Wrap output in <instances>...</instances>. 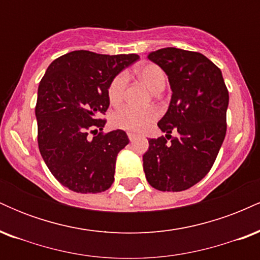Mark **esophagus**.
<instances>
[{"label":"esophagus","instance_id":"34e87169","mask_svg":"<svg viewBox=\"0 0 260 260\" xmlns=\"http://www.w3.org/2000/svg\"><path fill=\"white\" fill-rule=\"evenodd\" d=\"M128 138H129L131 142H133V140H136L137 138H138V134H136V133H128Z\"/></svg>","mask_w":260,"mask_h":260}]
</instances>
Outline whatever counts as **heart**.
<instances>
[{
    "instance_id": "b5f03b06",
    "label": "heart",
    "mask_w": 260,
    "mask_h": 260,
    "mask_svg": "<svg viewBox=\"0 0 260 260\" xmlns=\"http://www.w3.org/2000/svg\"><path fill=\"white\" fill-rule=\"evenodd\" d=\"M137 77L140 82L154 94L162 91L166 85V74L159 66L147 63L137 68ZM128 83L127 73H118L110 83L107 89V96L112 105H118L123 99L124 90ZM157 117L156 110L145 109L137 110L133 107H122L112 113L111 123L116 128L129 131V132H142Z\"/></svg>"
}]
</instances>
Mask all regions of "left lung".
Masks as SVG:
<instances>
[{"instance_id": "obj_1", "label": "left lung", "mask_w": 260, "mask_h": 260, "mask_svg": "<svg viewBox=\"0 0 260 260\" xmlns=\"http://www.w3.org/2000/svg\"><path fill=\"white\" fill-rule=\"evenodd\" d=\"M169 78L172 95L157 126L166 138L149 139L143 169L151 187L181 192L198 183L213 166L226 136L229 91L222 73L199 52L165 47L148 55ZM169 139V138H168Z\"/></svg>"}]
</instances>
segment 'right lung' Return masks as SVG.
I'll use <instances>...</instances> for the list:
<instances>
[{"label":"right lung","mask_w":260,"mask_h":260,"mask_svg":"<svg viewBox=\"0 0 260 260\" xmlns=\"http://www.w3.org/2000/svg\"><path fill=\"white\" fill-rule=\"evenodd\" d=\"M139 56L78 50L52 61L38 89L35 116L41 156L62 186L99 193L115 180L116 157L129 143L122 129L103 134L111 80ZM89 133L94 136L90 137Z\"/></svg>","instance_id":"right-lung-1"}]
</instances>
